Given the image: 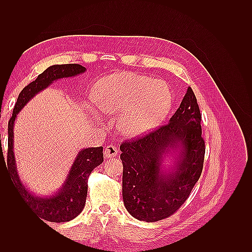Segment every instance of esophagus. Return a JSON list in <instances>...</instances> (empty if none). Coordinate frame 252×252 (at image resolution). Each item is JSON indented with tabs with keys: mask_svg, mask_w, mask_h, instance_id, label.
<instances>
[{
	"mask_svg": "<svg viewBox=\"0 0 252 252\" xmlns=\"http://www.w3.org/2000/svg\"><path fill=\"white\" fill-rule=\"evenodd\" d=\"M118 155V148L113 145H108L104 150V156L106 158H114Z\"/></svg>",
	"mask_w": 252,
	"mask_h": 252,
	"instance_id": "esophagus-1",
	"label": "esophagus"
}]
</instances>
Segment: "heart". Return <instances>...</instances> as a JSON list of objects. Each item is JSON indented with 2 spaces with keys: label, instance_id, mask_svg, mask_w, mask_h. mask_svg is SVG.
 I'll return each instance as SVG.
<instances>
[{
  "label": "heart",
  "instance_id": "1",
  "mask_svg": "<svg viewBox=\"0 0 252 252\" xmlns=\"http://www.w3.org/2000/svg\"><path fill=\"white\" fill-rule=\"evenodd\" d=\"M95 100L102 112L120 114L118 128L122 134L138 138L162 123L171 107L172 94L163 81L121 72L101 81Z\"/></svg>",
  "mask_w": 252,
  "mask_h": 252
}]
</instances>
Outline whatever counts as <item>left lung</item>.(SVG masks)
Returning a JSON list of instances; mask_svg holds the SVG:
<instances>
[{"label": "left lung", "instance_id": "obj_1", "mask_svg": "<svg viewBox=\"0 0 252 252\" xmlns=\"http://www.w3.org/2000/svg\"><path fill=\"white\" fill-rule=\"evenodd\" d=\"M123 201L139 220L157 222L185 203L200 179L205 155L201 113L188 87L169 123L120 146Z\"/></svg>", "mask_w": 252, "mask_h": 252}]
</instances>
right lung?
<instances>
[{
  "instance_id": "right-lung-1",
  "label": "right lung",
  "mask_w": 252,
  "mask_h": 252,
  "mask_svg": "<svg viewBox=\"0 0 252 252\" xmlns=\"http://www.w3.org/2000/svg\"><path fill=\"white\" fill-rule=\"evenodd\" d=\"M86 71V68L79 64L52 65L37 75V78L21 91L13 108L12 117L8 122V152L7 168L20 195L25 200L32 210L41 219L53 223H63L77 218L85 207L88 178L95 167L104 161L103 147H88L81 149L70 167L69 172L55 193L36 195L22 182L13 150V127L19 112L37 94L49 87L53 82L64 78H72ZM1 143V134H0ZM2 149V148H1Z\"/></svg>"
}]
</instances>
